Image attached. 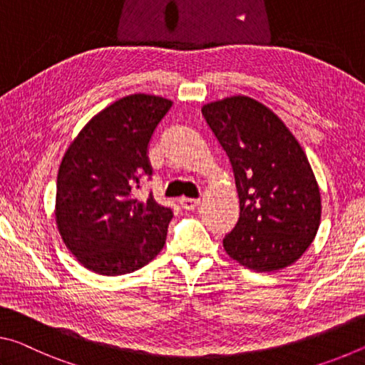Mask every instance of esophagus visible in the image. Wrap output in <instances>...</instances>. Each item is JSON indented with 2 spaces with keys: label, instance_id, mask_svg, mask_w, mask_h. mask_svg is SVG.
<instances>
[{
  "label": "esophagus",
  "instance_id": "1",
  "mask_svg": "<svg viewBox=\"0 0 365 365\" xmlns=\"http://www.w3.org/2000/svg\"><path fill=\"white\" fill-rule=\"evenodd\" d=\"M179 204L184 208V210H194V208L200 204L199 199H186V197H182V199H179Z\"/></svg>",
  "mask_w": 365,
  "mask_h": 365
}]
</instances>
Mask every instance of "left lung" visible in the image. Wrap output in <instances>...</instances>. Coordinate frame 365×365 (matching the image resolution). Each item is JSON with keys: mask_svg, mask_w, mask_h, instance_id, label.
I'll use <instances>...</instances> for the list:
<instances>
[{"mask_svg": "<svg viewBox=\"0 0 365 365\" xmlns=\"http://www.w3.org/2000/svg\"><path fill=\"white\" fill-rule=\"evenodd\" d=\"M228 155L239 195V220L225 236L231 259L274 272L299 259L320 225V192L299 142L272 110L249 97L202 108Z\"/></svg>", "mask_w": 365, "mask_h": 365, "instance_id": "left-lung-1", "label": "left lung"}]
</instances>
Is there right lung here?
Segmentation results:
<instances>
[{"label": "right lung", "mask_w": 365, "mask_h": 365, "mask_svg": "<svg viewBox=\"0 0 365 365\" xmlns=\"http://www.w3.org/2000/svg\"><path fill=\"white\" fill-rule=\"evenodd\" d=\"M173 101L135 93L86 124L64 153L56 181V223L81 264L116 277L139 270L165 246L173 218L153 195L135 190L152 179L147 147Z\"/></svg>", "instance_id": "right-lung-1"}]
</instances>
